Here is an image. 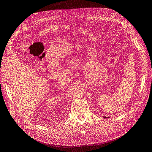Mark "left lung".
<instances>
[{
	"label": "left lung",
	"mask_w": 152,
	"mask_h": 152,
	"mask_svg": "<svg viewBox=\"0 0 152 152\" xmlns=\"http://www.w3.org/2000/svg\"><path fill=\"white\" fill-rule=\"evenodd\" d=\"M103 118H108V117H104V116H103Z\"/></svg>",
	"instance_id": "left-lung-1"
}]
</instances>
